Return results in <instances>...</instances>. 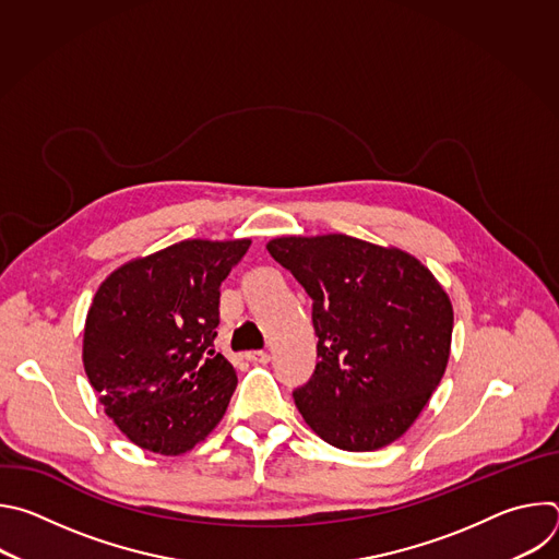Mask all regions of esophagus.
Wrapping results in <instances>:
<instances>
[{
  "mask_svg": "<svg viewBox=\"0 0 559 559\" xmlns=\"http://www.w3.org/2000/svg\"><path fill=\"white\" fill-rule=\"evenodd\" d=\"M246 358L250 360V362H254V365H267L270 362V354L267 352H248L246 354Z\"/></svg>",
  "mask_w": 559,
  "mask_h": 559,
  "instance_id": "34e87169",
  "label": "esophagus"
}]
</instances>
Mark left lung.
<instances>
[{
  "label": "left lung",
  "instance_id": "obj_1",
  "mask_svg": "<svg viewBox=\"0 0 559 559\" xmlns=\"http://www.w3.org/2000/svg\"><path fill=\"white\" fill-rule=\"evenodd\" d=\"M267 252L313 302L318 362L294 391L305 423L345 451L401 438L449 362L453 307L442 285L416 257L347 234L281 236Z\"/></svg>",
  "mask_w": 559,
  "mask_h": 559
}]
</instances>
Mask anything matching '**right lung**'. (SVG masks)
Wrapping results in <instances>:
<instances>
[{"instance_id":"obj_1","label":"right lung","mask_w":559,"mask_h":559,"mask_svg":"<svg viewBox=\"0 0 559 559\" xmlns=\"http://www.w3.org/2000/svg\"><path fill=\"white\" fill-rule=\"evenodd\" d=\"M250 243L190 238L99 285L84 369L108 418L136 447L181 455L221 423L236 389L234 367L214 352L221 283Z\"/></svg>"}]
</instances>
